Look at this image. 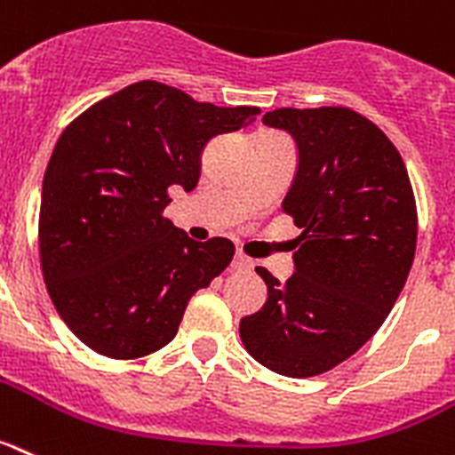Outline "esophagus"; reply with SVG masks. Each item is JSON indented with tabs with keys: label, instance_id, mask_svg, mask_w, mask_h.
I'll list each match as a JSON object with an SVG mask.
<instances>
[{
	"label": "esophagus",
	"instance_id": "34e87169",
	"mask_svg": "<svg viewBox=\"0 0 455 455\" xmlns=\"http://www.w3.org/2000/svg\"><path fill=\"white\" fill-rule=\"evenodd\" d=\"M232 269H235V271H251V269H253V259H248L246 255L236 253L235 259H232Z\"/></svg>",
	"mask_w": 455,
	"mask_h": 455
}]
</instances>
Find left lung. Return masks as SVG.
<instances>
[{"label": "left lung", "instance_id": "8db88e82", "mask_svg": "<svg viewBox=\"0 0 455 455\" xmlns=\"http://www.w3.org/2000/svg\"><path fill=\"white\" fill-rule=\"evenodd\" d=\"M262 122L297 145L283 212L301 228L294 274L267 269L265 306L242 317L248 355L287 378L331 371L372 339L417 251V204L401 154L349 108H281Z\"/></svg>", "mask_w": 455, "mask_h": 455}]
</instances>
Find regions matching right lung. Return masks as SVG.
<instances>
[{
	"label": "right lung",
	"mask_w": 455,
	"mask_h": 455,
	"mask_svg": "<svg viewBox=\"0 0 455 455\" xmlns=\"http://www.w3.org/2000/svg\"><path fill=\"white\" fill-rule=\"evenodd\" d=\"M258 112L142 80L61 133L43 177L38 246L54 308L87 347L110 359L165 347L188 299L230 265L232 242H193L163 209L168 188H196L209 140Z\"/></svg>",
	"instance_id": "add662e5"
}]
</instances>
